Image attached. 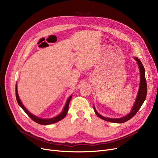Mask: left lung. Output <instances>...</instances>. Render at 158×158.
Returning a JSON list of instances; mask_svg holds the SVG:
<instances>
[{
	"mask_svg": "<svg viewBox=\"0 0 158 158\" xmlns=\"http://www.w3.org/2000/svg\"><path fill=\"white\" fill-rule=\"evenodd\" d=\"M135 59L137 61V63L138 64L139 71H140V82H139V88L138 90V93L136 98V101L135 103L132 107V108L131 110V111L127 114L125 117H123L122 118H107L101 116L100 114H98L97 110H95V107L94 106V110L95 113V114L98 116L99 118H101L102 120H104L107 122H110L113 123H123L128 121L131 118H132L136 114V113L138 111L141 106H142L143 103L144 102L146 96H147V82H146V79H145V69L143 67V66L141 62V61L138 59V57H135Z\"/></svg>",
	"mask_w": 158,
	"mask_h": 158,
	"instance_id": "8db88e82",
	"label": "left lung"
}]
</instances>
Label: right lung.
Returning a JSON list of instances; mask_svg holds the SVG:
<instances>
[{
  "label": "right lung",
  "instance_id": "add662e5",
  "mask_svg": "<svg viewBox=\"0 0 158 158\" xmlns=\"http://www.w3.org/2000/svg\"><path fill=\"white\" fill-rule=\"evenodd\" d=\"M16 101H17V102L19 104V105L22 107V109L26 113V114L29 116V117L33 120L35 121V122L39 123V124H41V125H49V124H51V123H56L58 121H60L61 120H62L63 118H64L65 117V116L67 114L68 110H69V103L70 101L71 100V98L72 97V95H70L69 97V98H68L67 101H66V103L64 106V109L63 110V111L61 112V114H60L59 115H57V117L52 118H48V119H44V118H38L36 116L33 115L32 114H31L26 108L24 107V106L22 104L20 99L19 98V96L18 95V91H17V86L16 85Z\"/></svg>",
  "mask_w": 158,
  "mask_h": 158
}]
</instances>
